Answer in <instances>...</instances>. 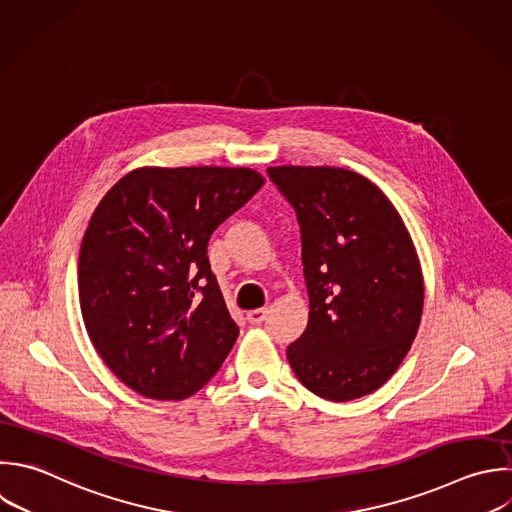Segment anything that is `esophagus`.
I'll return each instance as SVG.
<instances>
[{
    "label": "esophagus",
    "instance_id": "obj_1",
    "mask_svg": "<svg viewBox=\"0 0 512 512\" xmlns=\"http://www.w3.org/2000/svg\"><path fill=\"white\" fill-rule=\"evenodd\" d=\"M266 314H268L266 308H256V310L246 312V320H248L250 324H260V322L266 318Z\"/></svg>",
    "mask_w": 512,
    "mask_h": 512
}]
</instances>
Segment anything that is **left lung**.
<instances>
[{"instance_id": "left-lung-1", "label": "left lung", "mask_w": 512, "mask_h": 512, "mask_svg": "<svg viewBox=\"0 0 512 512\" xmlns=\"http://www.w3.org/2000/svg\"><path fill=\"white\" fill-rule=\"evenodd\" d=\"M294 206L310 298L308 326L286 348L298 380L346 402L378 390L416 338L424 280L392 202L364 176L332 166H276Z\"/></svg>"}]
</instances>
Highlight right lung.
Instances as JSON below:
<instances>
[{
  "label": "right lung",
  "instance_id": "obj_1",
  "mask_svg": "<svg viewBox=\"0 0 512 512\" xmlns=\"http://www.w3.org/2000/svg\"><path fill=\"white\" fill-rule=\"evenodd\" d=\"M264 178L252 168L144 166L94 210L78 262L80 308L108 368L134 392L184 400L238 338L208 240Z\"/></svg>",
  "mask_w": 512,
  "mask_h": 512
}]
</instances>
